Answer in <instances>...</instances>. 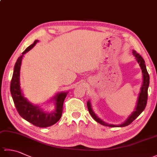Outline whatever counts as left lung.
I'll list each match as a JSON object with an SVG mask.
<instances>
[{
	"mask_svg": "<svg viewBox=\"0 0 157 157\" xmlns=\"http://www.w3.org/2000/svg\"><path fill=\"white\" fill-rule=\"evenodd\" d=\"M132 53L135 56V59H136V61H137L140 67V68L142 69V84L140 88V92L139 93L135 110L132 112V114L128 117V119H127L123 123H121V124L120 125L109 124V123L102 121L101 118H99L96 115V113L94 112V111H93V109L92 108L90 101H88L87 102V106H88V109L90 114L91 115L93 119H94L96 121H97L98 123H100V124H101L102 125L113 127V128H116V127H125V126L128 125L133 121H134V120L141 114L142 112L144 111L146 107V103H147V98H148V88L149 86L150 77L148 75V73L147 71V69H146V67L144 60L143 59L142 56L140 55L138 53L136 52L134 50H133Z\"/></svg>",
	"mask_w": 157,
	"mask_h": 157,
	"instance_id": "8db88e82",
	"label": "left lung"
}]
</instances>
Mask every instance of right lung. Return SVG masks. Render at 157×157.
<instances>
[{
    "mask_svg": "<svg viewBox=\"0 0 157 157\" xmlns=\"http://www.w3.org/2000/svg\"><path fill=\"white\" fill-rule=\"evenodd\" d=\"M38 42V40H35L34 44L29 46L17 60L13 70L10 90L16 109L19 115L35 126L40 128H46L55 124L61 119L63 113V102L68 92H59L50 100L51 102H54L55 106V111L51 113L44 111V110L40 107V106L33 105L24 97L20 86V69H21V61L23 55L30 51Z\"/></svg>",
    "mask_w": 157,
    "mask_h": 157,
    "instance_id": "add662e5",
    "label": "right lung"
}]
</instances>
